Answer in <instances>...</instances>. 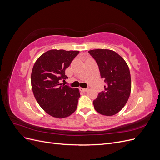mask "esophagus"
I'll return each instance as SVG.
<instances>
[{"label":"esophagus","instance_id":"34e87169","mask_svg":"<svg viewBox=\"0 0 160 160\" xmlns=\"http://www.w3.org/2000/svg\"><path fill=\"white\" fill-rule=\"evenodd\" d=\"M80 90L81 91H83V92H86L88 90V89H85V88H80Z\"/></svg>","mask_w":160,"mask_h":160}]
</instances>
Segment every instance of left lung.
Here are the masks:
<instances>
[{
	"mask_svg": "<svg viewBox=\"0 0 160 160\" xmlns=\"http://www.w3.org/2000/svg\"><path fill=\"white\" fill-rule=\"evenodd\" d=\"M89 54L99 66L101 79L107 85L93 101L95 109L111 116L122 109L130 95L132 81L129 67L117 52L109 49H93Z\"/></svg>",
	"mask_w": 160,
	"mask_h": 160,
	"instance_id": "8db88e82",
	"label": "left lung"
}]
</instances>
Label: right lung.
I'll list each match as a JSON object with an SVG mask.
<instances>
[{"label":"right lung","mask_w":160,"mask_h":160,"mask_svg":"<svg viewBox=\"0 0 160 160\" xmlns=\"http://www.w3.org/2000/svg\"><path fill=\"white\" fill-rule=\"evenodd\" d=\"M79 53V51L49 50L38 58L32 67L34 96L41 108L52 117H68L77 109L79 90L60 82L68 78L65 69Z\"/></svg>","instance_id":"obj_1"}]
</instances>
